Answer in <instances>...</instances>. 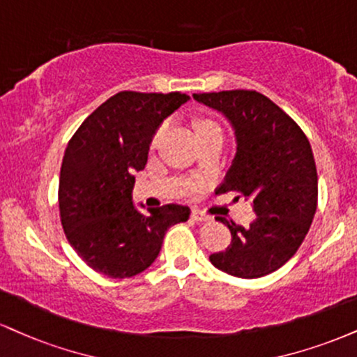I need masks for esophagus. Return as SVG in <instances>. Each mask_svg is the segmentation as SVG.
Wrapping results in <instances>:
<instances>
[{"label": "esophagus", "mask_w": 357, "mask_h": 357, "mask_svg": "<svg viewBox=\"0 0 357 357\" xmlns=\"http://www.w3.org/2000/svg\"><path fill=\"white\" fill-rule=\"evenodd\" d=\"M191 218H192V221H196V222L209 221L208 214H206L204 211H201V209H192V211H191Z\"/></svg>", "instance_id": "1"}]
</instances>
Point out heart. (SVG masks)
Returning a JSON list of instances; mask_svg holds the SVG:
<instances>
[{
	"label": "heart",
	"instance_id": "b5f03b06",
	"mask_svg": "<svg viewBox=\"0 0 357 357\" xmlns=\"http://www.w3.org/2000/svg\"><path fill=\"white\" fill-rule=\"evenodd\" d=\"M167 126H169V121L161 123L160 126H158V130L154 131V135L151 137V148H156V146L161 143L162 136H165V132L167 131ZM197 132H199V135H204V132H222V130L218 123L206 119V121H201L197 124Z\"/></svg>",
	"mask_w": 357,
	"mask_h": 357
}]
</instances>
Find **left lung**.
<instances>
[{
    "label": "left lung",
    "instance_id": "8db88e82",
    "mask_svg": "<svg viewBox=\"0 0 357 357\" xmlns=\"http://www.w3.org/2000/svg\"><path fill=\"white\" fill-rule=\"evenodd\" d=\"M192 98L225 114L236 135V156L218 192H239L252 201L256 213L248 227L216 218L233 239L209 261L236 278L271 274L296 255L314 218L317 173L311 144L284 111L257 91Z\"/></svg>",
    "mask_w": 357,
    "mask_h": 357
}]
</instances>
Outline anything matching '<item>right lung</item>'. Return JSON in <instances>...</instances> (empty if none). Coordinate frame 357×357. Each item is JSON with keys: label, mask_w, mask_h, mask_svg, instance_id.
I'll return each mask as SVG.
<instances>
[{"label": "right lung", "mask_w": 357, "mask_h": 357, "mask_svg": "<svg viewBox=\"0 0 357 357\" xmlns=\"http://www.w3.org/2000/svg\"><path fill=\"white\" fill-rule=\"evenodd\" d=\"M188 100L183 93L121 91L94 109L68 143L59 216L73 249L96 273L114 279L143 273L160 255L166 231L190 218L181 204L143 214L131 196L132 174L144 169L154 131Z\"/></svg>", "instance_id": "1"}]
</instances>
